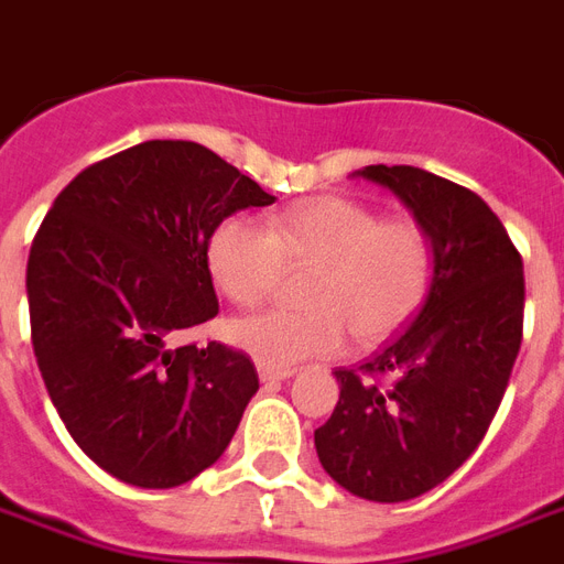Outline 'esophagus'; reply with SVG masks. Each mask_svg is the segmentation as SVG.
I'll use <instances>...</instances> for the list:
<instances>
[{
	"label": "esophagus",
	"mask_w": 564,
	"mask_h": 564,
	"mask_svg": "<svg viewBox=\"0 0 564 564\" xmlns=\"http://www.w3.org/2000/svg\"><path fill=\"white\" fill-rule=\"evenodd\" d=\"M257 372H260V378H263L265 384H272V381H283V378H292L295 376V369H274V367H257Z\"/></svg>",
	"instance_id": "34e87169"
}]
</instances>
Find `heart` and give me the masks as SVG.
Returning a JSON list of instances; mask_svg holds the SVG:
<instances>
[{"label": "heart", "instance_id": "heart-1", "mask_svg": "<svg viewBox=\"0 0 564 564\" xmlns=\"http://www.w3.org/2000/svg\"><path fill=\"white\" fill-rule=\"evenodd\" d=\"M283 265L311 269L301 311H265L227 325V339L257 364L290 369L358 343L393 334L420 307L432 281V239L416 218H378L349 197L299 200L272 225L230 215L206 239V269L227 301L253 307Z\"/></svg>", "mask_w": 564, "mask_h": 564}]
</instances>
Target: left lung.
Masks as SVG:
<instances>
[{"instance_id": "8db88e82", "label": "left lung", "mask_w": 564, "mask_h": 564, "mask_svg": "<svg viewBox=\"0 0 564 564\" xmlns=\"http://www.w3.org/2000/svg\"><path fill=\"white\" fill-rule=\"evenodd\" d=\"M432 239L423 307L358 369L316 429L330 479L372 502H405L453 476L488 432L523 337V260L470 188L411 165H367Z\"/></svg>"}]
</instances>
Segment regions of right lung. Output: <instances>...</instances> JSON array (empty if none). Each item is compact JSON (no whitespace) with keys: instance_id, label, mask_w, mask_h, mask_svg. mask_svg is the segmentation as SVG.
Instances as JSON below:
<instances>
[{"instance_id":"obj_1","label":"right lung","mask_w":564,"mask_h":564,"mask_svg":"<svg viewBox=\"0 0 564 564\" xmlns=\"http://www.w3.org/2000/svg\"><path fill=\"white\" fill-rule=\"evenodd\" d=\"M274 204L195 141H144L62 188L25 269L32 346L79 449L115 479L177 488L221 458L257 369L180 337L218 313L206 239L227 215Z\"/></svg>"}]
</instances>
